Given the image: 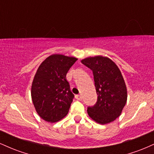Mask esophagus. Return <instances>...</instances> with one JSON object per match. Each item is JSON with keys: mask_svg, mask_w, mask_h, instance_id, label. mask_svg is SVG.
Here are the masks:
<instances>
[{"mask_svg": "<svg viewBox=\"0 0 154 154\" xmlns=\"http://www.w3.org/2000/svg\"><path fill=\"white\" fill-rule=\"evenodd\" d=\"M75 98L78 100H81L82 99V95H76Z\"/></svg>", "mask_w": 154, "mask_h": 154, "instance_id": "esophagus-1", "label": "esophagus"}]
</instances>
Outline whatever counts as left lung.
<instances>
[{
  "instance_id": "8db88e82",
  "label": "left lung",
  "mask_w": 154,
  "mask_h": 154,
  "mask_svg": "<svg viewBox=\"0 0 154 154\" xmlns=\"http://www.w3.org/2000/svg\"><path fill=\"white\" fill-rule=\"evenodd\" d=\"M81 62L93 71L98 95L95 105L88 107V115L101 125L114 121L121 114L128 98L119 69L110 59L101 56L86 58Z\"/></svg>"
}]
</instances>
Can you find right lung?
Returning a JSON list of instances; mask_svg holds the SVG:
<instances>
[{"label": "right lung", "instance_id": "right-lung-1", "mask_svg": "<svg viewBox=\"0 0 154 154\" xmlns=\"http://www.w3.org/2000/svg\"><path fill=\"white\" fill-rule=\"evenodd\" d=\"M77 59L61 54L42 62L32 85V100L38 115L48 122L59 121L68 114L73 93L66 76Z\"/></svg>", "mask_w": 154, "mask_h": 154}]
</instances>
